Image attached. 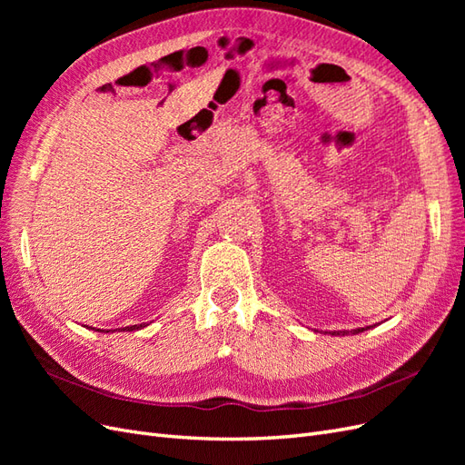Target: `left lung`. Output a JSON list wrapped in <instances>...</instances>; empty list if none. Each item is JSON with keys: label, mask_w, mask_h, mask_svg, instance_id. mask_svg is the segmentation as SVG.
Returning <instances> with one entry per match:
<instances>
[{"label": "left lung", "mask_w": 465, "mask_h": 465, "mask_svg": "<svg viewBox=\"0 0 465 465\" xmlns=\"http://www.w3.org/2000/svg\"><path fill=\"white\" fill-rule=\"evenodd\" d=\"M364 330H367V328H357V330H353V331H351V333H361V331H364ZM349 331H331V335H347Z\"/></svg>", "instance_id": "left-lung-1"}]
</instances>
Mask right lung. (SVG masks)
<instances>
[{
  "label": "right lung",
  "instance_id": "add662e5",
  "mask_svg": "<svg viewBox=\"0 0 465 465\" xmlns=\"http://www.w3.org/2000/svg\"><path fill=\"white\" fill-rule=\"evenodd\" d=\"M139 328H145V323H137V326H128V328H122L125 331H134V330H139ZM104 331V330H103Z\"/></svg>",
  "mask_w": 465,
  "mask_h": 465
}]
</instances>
